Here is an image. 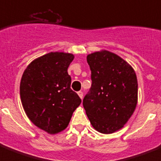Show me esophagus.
Here are the masks:
<instances>
[{"label":"esophagus","mask_w":161,"mask_h":161,"mask_svg":"<svg viewBox=\"0 0 161 161\" xmlns=\"http://www.w3.org/2000/svg\"><path fill=\"white\" fill-rule=\"evenodd\" d=\"M78 95H79V97L80 99H83V92H82V91H79V92H78Z\"/></svg>","instance_id":"obj_1"}]
</instances>
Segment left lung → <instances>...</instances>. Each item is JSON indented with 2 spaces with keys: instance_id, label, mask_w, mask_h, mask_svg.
Instances as JSON below:
<instances>
[{
  "instance_id": "left-lung-1",
  "label": "left lung",
  "mask_w": 161,
  "mask_h": 161,
  "mask_svg": "<svg viewBox=\"0 0 161 161\" xmlns=\"http://www.w3.org/2000/svg\"><path fill=\"white\" fill-rule=\"evenodd\" d=\"M92 85L83 99L92 127L110 134L123 128L137 103V79L133 68L107 50L87 56Z\"/></svg>"
}]
</instances>
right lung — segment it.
<instances>
[{
    "label": "right lung",
    "instance_id": "obj_1",
    "mask_svg": "<svg viewBox=\"0 0 161 161\" xmlns=\"http://www.w3.org/2000/svg\"><path fill=\"white\" fill-rule=\"evenodd\" d=\"M74 55L49 53L36 58L21 78L19 93L25 112L34 125L49 134L66 129L81 99L71 89L67 69Z\"/></svg>",
    "mask_w": 161,
    "mask_h": 161
}]
</instances>
